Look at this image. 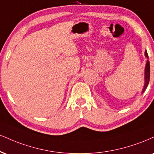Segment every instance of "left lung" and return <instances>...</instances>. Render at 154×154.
Returning a JSON list of instances; mask_svg holds the SVG:
<instances>
[{"label": "left lung", "mask_w": 154, "mask_h": 154, "mask_svg": "<svg viewBox=\"0 0 154 154\" xmlns=\"http://www.w3.org/2000/svg\"><path fill=\"white\" fill-rule=\"evenodd\" d=\"M145 57L147 59H149V56H148V53L147 51H145ZM144 79H145V82H144V86L142 90V94L143 93L144 91L146 90V89L147 88L148 85L149 83V79H150V63L149 61L148 60L146 61V64L145 66V77H144Z\"/></svg>", "instance_id": "8db88e82"}]
</instances>
